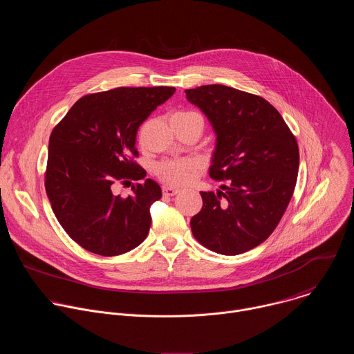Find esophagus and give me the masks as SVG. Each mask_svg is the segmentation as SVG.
<instances>
[{
  "label": "esophagus",
  "mask_w": 354,
  "mask_h": 354,
  "mask_svg": "<svg viewBox=\"0 0 354 354\" xmlns=\"http://www.w3.org/2000/svg\"><path fill=\"white\" fill-rule=\"evenodd\" d=\"M162 192H164L165 196H175V194L179 193V189L172 187V186H165V187L162 189Z\"/></svg>",
  "instance_id": "34e87169"
}]
</instances>
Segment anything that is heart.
<instances>
[{
  "mask_svg": "<svg viewBox=\"0 0 354 354\" xmlns=\"http://www.w3.org/2000/svg\"><path fill=\"white\" fill-rule=\"evenodd\" d=\"M194 112H176L174 116H189ZM196 167L190 160H168L157 167L158 175L171 185H185L192 180Z\"/></svg>",
  "mask_w": 354,
  "mask_h": 354,
  "instance_id": "heart-1",
  "label": "heart"
}]
</instances>
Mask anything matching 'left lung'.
<instances>
[{
    "instance_id": "8db88e82",
    "label": "left lung",
    "mask_w": 354,
    "mask_h": 354,
    "mask_svg": "<svg viewBox=\"0 0 354 354\" xmlns=\"http://www.w3.org/2000/svg\"><path fill=\"white\" fill-rule=\"evenodd\" d=\"M216 134L209 174L227 180L200 192L203 207L192 217L194 238L221 255H239L274 231L292 196L299 153L281 115L266 99L214 84L185 91Z\"/></svg>"
}]
</instances>
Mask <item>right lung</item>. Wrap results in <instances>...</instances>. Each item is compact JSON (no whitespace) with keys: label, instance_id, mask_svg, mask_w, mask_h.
Returning <instances> with one entry per match:
<instances>
[{"label":"right lung","instance_id":"add662e5","mask_svg":"<svg viewBox=\"0 0 354 354\" xmlns=\"http://www.w3.org/2000/svg\"><path fill=\"white\" fill-rule=\"evenodd\" d=\"M175 91L120 86L85 95L50 134L47 197L64 231L92 254L122 255L147 238L160 185L145 179L127 197L115 194L113 185L145 176L133 162L137 130Z\"/></svg>","mask_w":354,"mask_h":354}]
</instances>
